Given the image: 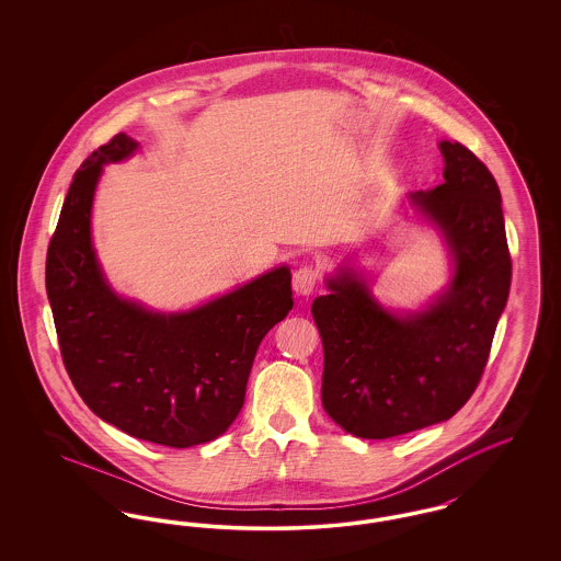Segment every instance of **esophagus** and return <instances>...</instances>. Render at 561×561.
Listing matches in <instances>:
<instances>
[{"label": "esophagus", "instance_id": "obj_1", "mask_svg": "<svg viewBox=\"0 0 561 561\" xmlns=\"http://www.w3.org/2000/svg\"><path fill=\"white\" fill-rule=\"evenodd\" d=\"M318 279H320L318 268L307 267V265L296 268L293 275L294 293L298 294V296H309V294L316 290Z\"/></svg>", "mask_w": 561, "mask_h": 561}]
</instances>
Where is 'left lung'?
<instances>
[{
	"label": "left lung",
	"instance_id": "left-lung-1",
	"mask_svg": "<svg viewBox=\"0 0 561 561\" xmlns=\"http://www.w3.org/2000/svg\"><path fill=\"white\" fill-rule=\"evenodd\" d=\"M439 151L444 183L408 193L405 202L446 243L448 286L416 311H396L347 261L311 305L323 343V410L362 439L453 419L480 382L507 305L511 256L499 185L460 142L442 140Z\"/></svg>",
	"mask_w": 561,
	"mask_h": 561
}]
</instances>
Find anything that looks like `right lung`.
Listing matches in <instances>:
<instances>
[{"instance_id":"1","label":"right lung","mask_w":561,"mask_h":561,"mask_svg":"<svg viewBox=\"0 0 561 561\" xmlns=\"http://www.w3.org/2000/svg\"><path fill=\"white\" fill-rule=\"evenodd\" d=\"M138 142L113 136L81 163L46 259V290L65 368L108 425L168 448L213 442L238 419L256 348L293 309V275L271 268L231 293L163 313L111 288L92 243L103 165Z\"/></svg>"}]
</instances>
